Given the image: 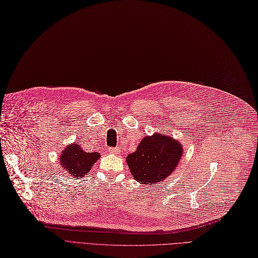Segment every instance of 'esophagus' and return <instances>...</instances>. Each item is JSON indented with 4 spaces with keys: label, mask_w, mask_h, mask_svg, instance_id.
<instances>
[{
    "label": "esophagus",
    "mask_w": 258,
    "mask_h": 258,
    "mask_svg": "<svg viewBox=\"0 0 258 258\" xmlns=\"http://www.w3.org/2000/svg\"><path fill=\"white\" fill-rule=\"evenodd\" d=\"M108 152H109V153H111V154H118L119 152H120V150L118 148H109Z\"/></svg>",
    "instance_id": "1"
}]
</instances>
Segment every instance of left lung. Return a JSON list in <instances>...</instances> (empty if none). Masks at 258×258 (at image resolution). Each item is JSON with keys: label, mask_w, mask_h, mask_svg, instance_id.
<instances>
[{"label": "left lung", "mask_w": 258, "mask_h": 258, "mask_svg": "<svg viewBox=\"0 0 258 258\" xmlns=\"http://www.w3.org/2000/svg\"><path fill=\"white\" fill-rule=\"evenodd\" d=\"M183 154L184 148L178 140L155 133L141 139L134 153L126 156V164L137 182L154 185L171 175Z\"/></svg>", "instance_id": "1"}]
</instances>
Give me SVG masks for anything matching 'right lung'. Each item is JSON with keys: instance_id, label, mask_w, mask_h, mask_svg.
<instances>
[{"instance_id": "1", "label": "right lung", "mask_w": 258, "mask_h": 258, "mask_svg": "<svg viewBox=\"0 0 258 258\" xmlns=\"http://www.w3.org/2000/svg\"><path fill=\"white\" fill-rule=\"evenodd\" d=\"M98 152H85L79 142L67 146L59 155L62 169L73 178H82L89 173L92 166L100 158Z\"/></svg>"}]
</instances>
